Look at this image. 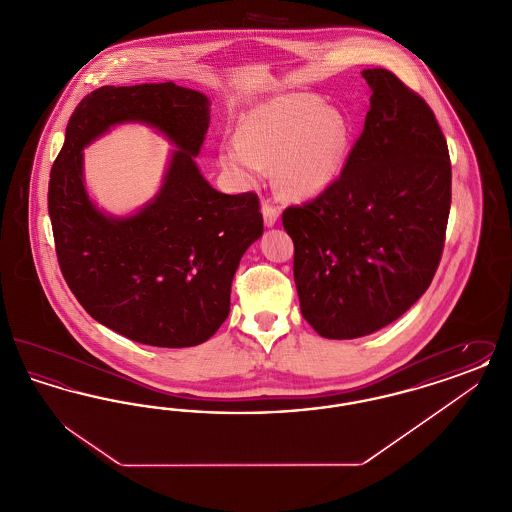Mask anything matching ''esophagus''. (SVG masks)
<instances>
[{
	"label": "esophagus",
	"mask_w": 512,
	"mask_h": 512,
	"mask_svg": "<svg viewBox=\"0 0 512 512\" xmlns=\"http://www.w3.org/2000/svg\"><path fill=\"white\" fill-rule=\"evenodd\" d=\"M261 213H263V220H265V226H267V228H272V226L276 224L278 217H280V211H278L276 207L268 205V203H263Z\"/></svg>",
	"instance_id": "1"
}]
</instances>
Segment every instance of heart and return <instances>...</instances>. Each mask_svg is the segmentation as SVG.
Listing matches in <instances>:
<instances>
[{"label":"heart","instance_id":"1","mask_svg":"<svg viewBox=\"0 0 512 512\" xmlns=\"http://www.w3.org/2000/svg\"><path fill=\"white\" fill-rule=\"evenodd\" d=\"M345 113L313 94H288L244 113L238 140L219 147V165L244 186L274 167V186L288 201H309L338 178L349 155Z\"/></svg>","mask_w":512,"mask_h":512}]
</instances>
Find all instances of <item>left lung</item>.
Masks as SVG:
<instances>
[{
	"mask_svg": "<svg viewBox=\"0 0 512 512\" xmlns=\"http://www.w3.org/2000/svg\"><path fill=\"white\" fill-rule=\"evenodd\" d=\"M361 74L370 109L340 178L282 215L301 313L328 340L363 338L413 307L436 274L451 207L432 109L386 69Z\"/></svg>",
	"mask_w": 512,
	"mask_h": 512,
	"instance_id": "obj_1",
	"label": "left lung"
}]
</instances>
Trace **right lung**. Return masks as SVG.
<instances>
[{"label":"right lung","mask_w":512,"mask_h":512,"mask_svg":"<svg viewBox=\"0 0 512 512\" xmlns=\"http://www.w3.org/2000/svg\"><path fill=\"white\" fill-rule=\"evenodd\" d=\"M209 122L205 94L163 82L101 86L67 124L49 174L59 267L86 313L128 340H209L230 313L247 247L263 236L257 195L222 194L195 163ZM121 123H146L175 149L158 194L128 216H111L85 188L83 147Z\"/></svg>","instance_id":"add662e5"}]
</instances>
